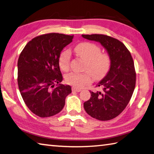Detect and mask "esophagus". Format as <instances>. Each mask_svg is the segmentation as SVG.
<instances>
[{"mask_svg":"<svg viewBox=\"0 0 154 154\" xmlns=\"http://www.w3.org/2000/svg\"><path fill=\"white\" fill-rule=\"evenodd\" d=\"M72 91H77V92H79V91H82V89H78V88H75V87H73V88H72Z\"/></svg>","mask_w":154,"mask_h":154,"instance_id":"esophagus-1","label":"esophagus"}]
</instances>
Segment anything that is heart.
<instances>
[{
    "label": "heart",
    "instance_id": "heart-1",
    "mask_svg": "<svg viewBox=\"0 0 154 154\" xmlns=\"http://www.w3.org/2000/svg\"><path fill=\"white\" fill-rule=\"evenodd\" d=\"M75 52L85 60L83 73L71 72L65 77L66 82L75 88H82L91 82L92 76L95 79H100L107 74L110 66V59L108 55L101 53V50L96 44L90 42L80 43L75 47ZM71 52L64 50L58 57V65L63 71H67L70 66Z\"/></svg>",
    "mask_w": 154,
    "mask_h": 154
}]
</instances>
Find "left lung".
<instances>
[{"mask_svg": "<svg viewBox=\"0 0 154 154\" xmlns=\"http://www.w3.org/2000/svg\"><path fill=\"white\" fill-rule=\"evenodd\" d=\"M87 40L101 44L110 59L108 72L97 86L102 92L90 91V99L83 104L89 116L100 121H109L119 116L129 102L134 91L136 73L133 58L124 44L102 34L82 35Z\"/></svg>", "mask_w": 154, "mask_h": 154, "instance_id": "1", "label": "left lung"}]
</instances>
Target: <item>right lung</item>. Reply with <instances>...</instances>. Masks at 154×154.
<instances>
[{
    "label": "right lung",
    "mask_w": 154,
    "mask_h": 154,
    "mask_svg": "<svg viewBox=\"0 0 154 154\" xmlns=\"http://www.w3.org/2000/svg\"><path fill=\"white\" fill-rule=\"evenodd\" d=\"M72 35L52 33L35 37L19 55L17 82L26 106L40 117H49L63 110L71 87L60 83L63 76L58 57Z\"/></svg>",
    "instance_id": "1"
}]
</instances>
